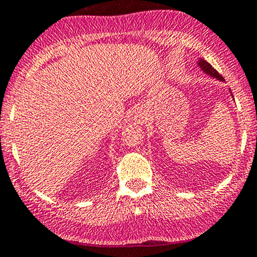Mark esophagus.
Wrapping results in <instances>:
<instances>
[{
    "mask_svg": "<svg viewBox=\"0 0 257 257\" xmlns=\"http://www.w3.org/2000/svg\"><path fill=\"white\" fill-rule=\"evenodd\" d=\"M136 119H137V121H138V123H142V124L145 123V120H147V116H145L144 110H142V109L137 110Z\"/></svg>",
    "mask_w": 257,
    "mask_h": 257,
    "instance_id": "obj_1",
    "label": "esophagus"
}]
</instances>
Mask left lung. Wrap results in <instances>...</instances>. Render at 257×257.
<instances>
[{"label": "left lung", "mask_w": 257, "mask_h": 257, "mask_svg": "<svg viewBox=\"0 0 257 257\" xmlns=\"http://www.w3.org/2000/svg\"><path fill=\"white\" fill-rule=\"evenodd\" d=\"M198 66H199V68H200L201 71L204 72V73L209 74V76L212 77V78H216V79L221 80V82H222V80H224V78H222L221 74L217 73V71H215V69L212 68L211 64H209L208 62L204 61V59H199ZM231 95H232V93H231Z\"/></svg>", "instance_id": "obj_1"}]
</instances>
